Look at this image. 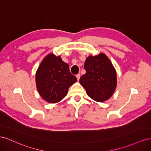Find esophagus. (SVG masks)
I'll return each instance as SVG.
<instances>
[{
  "instance_id": "34e87169",
  "label": "esophagus",
  "mask_w": 151,
  "mask_h": 151,
  "mask_svg": "<svg viewBox=\"0 0 151 151\" xmlns=\"http://www.w3.org/2000/svg\"><path fill=\"white\" fill-rule=\"evenodd\" d=\"M80 74H77L76 75V77H77V81H79V79H80Z\"/></svg>"
}]
</instances>
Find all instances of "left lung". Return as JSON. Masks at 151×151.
Instances as JSON below:
<instances>
[{"label": "left lung", "instance_id": "8db88e82", "mask_svg": "<svg viewBox=\"0 0 151 151\" xmlns=\"http://www.w3.org/2000/svg\"><path fill=\"white\" fill-rule=\"evenodd\" d=\"M86 74L79 83L87 94L97 102H103L111 97L116 88L117 77L115 67L103 53L90 55L84 63Z\"/></svg>", "mask_w": 151, "mask_h": 151}]
</instances>
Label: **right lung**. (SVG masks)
<instances>
[{"mask_svg": "<svg viewBox=\"0 0 151 151\" xmlns=\"http://www.w3.org/2000/svg\"><path fill=\"white\" fill-rule=\"evenodd\" d=\"M38 92L45 101L57 103L64 98L69 87L77 81L69 70V66L60 56L49 53L41 62L36 72Z\"/></svg>", "mask_w": 151, "mask_h": 151, "instance_id": "1", "label": "right lung"}]
</instances>
